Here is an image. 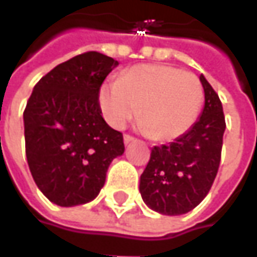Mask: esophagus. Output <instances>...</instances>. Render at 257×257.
Wrapping results in <instances>:
<instances>
[{"label": "esophagus", "instance_id": "esophagus-1", "mask_svg": "<svg viewBox=\"0 0 257 257\" xmlns=\"http://www.w3.org/2000/svg\"><path fill=\"white\" fill-rule=\"evenodd\" d=\"M135 141V138L131 137V135H123V144L125 145H128V144H131V142H134Z\"/></svg>", "mask_w": 257, "mask_h": 257}]
</instances>
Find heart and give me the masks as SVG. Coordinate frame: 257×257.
I'll return each mask as SVG.
<instances>
[{
  "mask_svg": "<svg viewBox=\"0 0 257 257\" xmlns=\"http://www.w3.org/2000/svg\"><path fill=\"white\" fill-rule=\"evenodd\" d=\"M202 101L198 76L158 64L129 68L118 81L102 85L98 93L102 115L111 126L122 128L139 112V126L155 141L183 135L198 118Z\"/></svg>",
  "mask_w": 257,
  "mask_h": 257,
  "instance_id": "b5f03b06",
  "label": "heart"
}]
</instances>
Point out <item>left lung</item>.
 Here are the masks:
<instances>
[{"instance_id":"8db88e82","label":"left lung","mask_w":257,"mask_h":257,"mask_svg":"<svg viewBox=\"0 0 257 257\" xmlns=\"http://www.w3.org/2000/svg\"><path fill=\"white\" fill-rule=\"evenodd\" d=\"M205 105L198 120L169 145L154 146L141 175L139 192L148 208L178 216L196 208L216 178L226 123L222 102L199 76Z\"/></svg>"}]
</instances>
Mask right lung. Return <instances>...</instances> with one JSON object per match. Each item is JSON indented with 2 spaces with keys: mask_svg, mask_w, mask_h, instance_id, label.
<instances>
[{
  "mask_svg": "<svg viewBox=\"0 0 257 257\" xmlns=\"http://www.w3.org/2000/svg\"><path fill=\"white\" fill-rule=\"evenodd\" d=\"M118 61L99 52L68 59L42 76L24 111L25 152L37 186L64 208L93 200L111 162L125 151L122 134L102 118L98 93Z\"/></svg>",
  "mask_w": 257,
  "mask_h": 257,
  "instance_id": "add662e5",
  "label": "right lung"
}]
</instances>
